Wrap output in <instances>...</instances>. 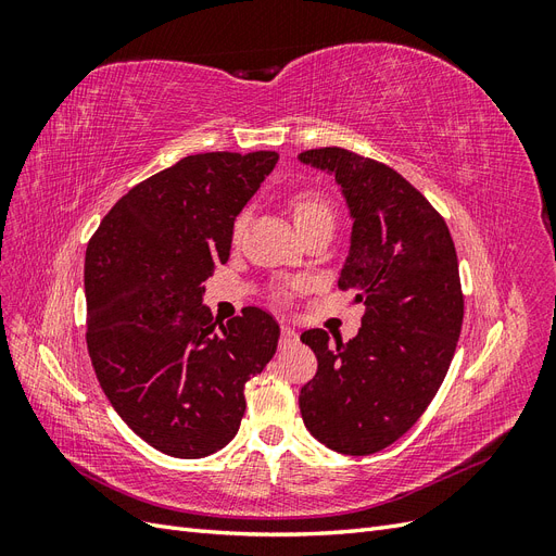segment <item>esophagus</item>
<instances>
[{"label": "esophagus", "instance_id": "esophagus-1", "mask_svg": "<svg viewBox=\"0 0 556 556\" xmlns=\"http://www.w3.org/2000/svg\"><path fill=\"white\" fill-rule=\"evenodd\" d=\"M296 339H299V333L294 331V327H290V325H282L280 327V345L296 343Z\"/></svg>", "mask_w": 556, "mask_h": 556}]
</instances>
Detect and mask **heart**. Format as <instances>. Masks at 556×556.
I'll return each mask as SVG.
<instances>
[{
	"label": "heart",
	"mask_w": 556,
	"mask_h": 556,
	"mask_svg": "<svg viewBox=\"0 0 556 556\" xmlns=\"http://www.w3.org/2000/svg\"><path fill=\"white\" fill-rule=\"evenodd\" d=\"M290 208H292V215H294V223L296 227H306L311 223H333V208H331V201L319 194L315 190H304V192H296L290 201ZM243 223L245 217H239L237 220V227H233V231H241L243 229Z\"/></svg>",
	"instance_id": "b5f03b06"
}]
</instances>
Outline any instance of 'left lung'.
<instances>
[{"label": "left lung", "instance_id": "left-lung-1", "mask_svg": "<svg viewBox=\"0 0 556 556\" xmlns=\"http://www.w3.org/2000/svg\"><path fill=\"white\" fill-rule=\"evenodd\" d=\"M301 164L336 178L352 220L343 290L364 301L357 336L301 333L317 374L299 408L315 439L341 454L399 441L439 392L459 341V262L443 217L390 166L345 148H317Z\"/></svg>", "mask_w": 556, "mask_h": 556}]
</instances>
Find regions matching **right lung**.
I'll use <instances>...</instances> for the list:
<instances>
[{"mask_svg": "<svg viewBox=\"0 0 556 556\" xmlns=\"http://www.w3.org/2000/svg\"><path fill=\"white\" fill-rule=\"evenodd\" d=\"M278 153L188 155L131 188L86 250L88 350L115 413L155 450L201 459L241 427L245 382L280 327L248 306L215 329L204 280Z\"/></svg>", "mask_w": 556, "mask_h": 556, "instance_id": "1", "label": "right lung"}]
</instances>
